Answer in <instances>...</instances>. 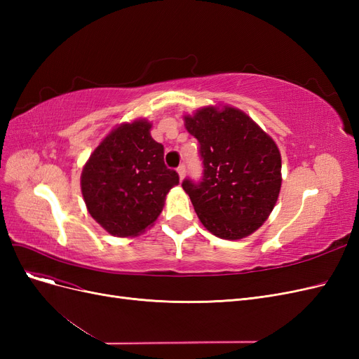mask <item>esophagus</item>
Listing matches in <instances>:
<instances>
[{"instance_id": "esophagus-1", "label": "esophagus", "mask_w": 359, "mask_h": 359, "mask_svg": "<svg viewBox=\"0 0 359 359\" xmlns=\"http://www.w3.org/2000/svg\"><path fill=\"white\" fill-rule=\"evenodd\" d=\"M177 170H178V175H180V180H182L184 177H186V166H184V165H180Z\"/></svg>"}]
</instances>
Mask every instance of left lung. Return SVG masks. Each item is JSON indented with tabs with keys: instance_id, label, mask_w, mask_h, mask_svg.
I'll return each mask as SVG.
<instances>
[{
	"instance_id": "left-lung-1",
	"label": "left lung",
	"mask_w": 359,
	"mask_h": 359,
	"mask_svg": "<svg viewBox=\"0 0 359 359\" xmlns=\"http://www.w3.org/2000/svg\"><path fill=\"white\" fill-rule=\"evenodd\" d=\"M198 139L202 178H186L199 220L215 236L240 240L259 229L277 202L281 157L276 142L235 107H203L186 116Z\"/></svg>"
}]
</instances>
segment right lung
Listing matches in <instances>:
<instances>
[{
	"label": "right lung",
	"mask_w": 359,
	"mask_h": 359,
	"mask_svg": "<svg viewBox=\"0 0 359 359\" xmlns=\"http://www.w3.org/2000/svg\"><path fill=\"white\" fill-rule=\"evenodd\" d=\"M151 124H123L94 149L81 187L93 219L115 236H135L160 215L177 170L165 165V148L149 135Z\"/></svg>",
	"instance_id": "add662e5"
}]
</instances>
